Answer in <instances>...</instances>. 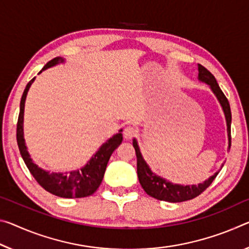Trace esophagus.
Instances as JSON below:
<instances>
[{
	"label": "esophagus",
	"instance_id": "34e87169",
	"mask_svg": "<svg viewBox=\"0 0 249 249\" xmlns=\"http://www.w3.org/2000/svg\"><path fill=\"white\" fill-rule=\"evenodd\" d=\"M136 133H137V131L135 127H133V126H126V127L124 128L123 135L126 140H131L136 135Z\"/></svg>",
	"mask_w": 249,
	"mask_h": 249
}]
</instances>
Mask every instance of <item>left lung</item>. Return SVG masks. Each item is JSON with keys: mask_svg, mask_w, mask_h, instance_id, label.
<instances>
[{"mask_svg": "<svg viewBox=\"0 0 249 249\" xmlns=\"http://www.w3.org/2000/svg\"><path fill=\"white\" fill-rule=\"evenodd\" d=\"M198 78L200 81L207 83V84L211 86L212 90L214 92L216 97L218 98L220 105H222L227 123L228 141H230L228 149H231V113L230 102H228L227 97L225 96L223 90L220 89L219 85L217 84V81L214 75H213L207 69H205L203 65H198ZM133 146L134 148H135L137 157V175H139V179L142 187H143V189L146 192V194L159 200H165V202L169 203H179L195 198V197L202 194L205 189L210 186L216 178L217 174H218V173H215L211 178H208L202 184H198L197 186L196 185L183 186V185L172 184L167 180L160 178V176L153 174L151 169L147 166V164L145 163L143 156H142L136 140H133Z\"/></svg>", "mask_w": 249, "mask_h": 249, "instance_id": "8db88e82", "label": "left lung"}]
</instances>
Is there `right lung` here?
<instances>
[{
	"mask_svg": "<svg viewBox=\"0 0 249 249\" xmlns=\"http://www.w3.org/2000/svg\"><path fill=\"white\" fill-rule=\"evenodd\" d=\"M58 62H63L62 57H55L53 60L46 63V65L42 69L44 71L57 64ZM41 71V72H42ZM39 72V73H41ZM34 78H32L27 83L26 88L23 92L21 98V104H19V114L17 124V141L18 145L19 153L24 163L31 174L33 175L35 180L41 185V186L51 194L56 195L58 197H64V198H81L94 194L96 189L102 183L104 177V173L106 166H107L108 160L112 153L118 147V145L123 141L122 135V129L112 139H109L102 147L98 149L95 155H94L88 164L82 169L78 171L65 173H49L37 167L32 160L30 159L29 153L26 151V146L23 139V115H24V103L27 90L32 85Z\"/></svg>",
	"mask_w": 249,
	"mask_h": 249,
	"instance_id": "right-lung-1",
	"label": "right lung"
}]
</instances>
